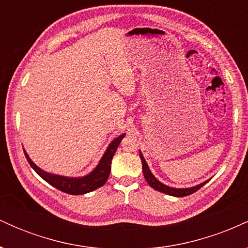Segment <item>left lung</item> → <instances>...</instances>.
<instances>
[{"instance_id":"left-lung-1","label":"left lung","mask_w":248,"mask_h":248,"mask_svg":"<svg viewBox=\"0 0 248 248\" xmlns=\"http://www.w3.org/2000/svg\"><path fill=\"white\" fill-rule=\"evenodd\" d=\"M140 158H141V162H142V171H143L144 178H146L148 184H149V186H152L153 189L157 190V191H160V192L166 193V195L173 196V197H184V196H189V195H191V193L196 192L197 190L201 189V187L203 186L204 184L207 183V181H205V182H203V183L198 184V186H191V187H183V189L168 186H166V184L161 183V182L158 181V179L153 175V172L150 171L149 167H148L147 162H146V160H144L143 155H142L141 152H140Z\"/></svg>"}]
</instances>
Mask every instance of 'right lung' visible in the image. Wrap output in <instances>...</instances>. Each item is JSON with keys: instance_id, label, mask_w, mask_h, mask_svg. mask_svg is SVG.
Instances as JSON below:
<instances>
[{"instance_id": "right-lung-1", "label": "right lung", "mask_w": 248, "mask_h": 248, "mask_svg": "<svg viewBox=\"0 0 248 248\" xmlns=\"http://www.w3.org/2000/svg\"><path fill=\"white\" fill-rule=\"evenodd\" d=\"M126 134H122V135L118 136L109 143V146L106 149L104 155H102L100 162L98 163V166L94 168V170H92L88 175L82 176V177H66V176H61V175H55V173H50L42 170L41 168L37 167L31 158L29 157L27 152L24 150V155L27 157L28 162L35 171L38 173L41 177L46 181L47 183L51 184L52 186H55L56 189L61 190V191L69 193V195H84V193L91 192L93 190L98 189L104 186L107 182L108 176L110 172V163H112V158L114 156V154L118 149L119 144L122 139L124 138Z\"/></svg>"}]
</instances>
